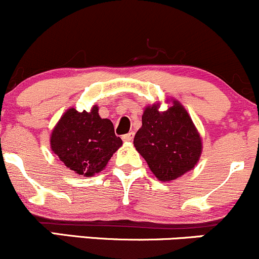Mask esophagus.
I'll return each mask as SVG.
<instances>
[{"label": "esophagus", "instance_id": "esophagus-1", "mask_svg": "<svg viewBox=\"0 0 259 259\" xmlns=\"http://www.w3.org/2000/svg\"><path fill=\"white\" fill-rule=\"evenodd\" d=\"M133 138H134V132H130L127 134L122 135V140L124 141H132Z\"/></svg>", "mask_w": 259, "mask_h": 259}]
</instances>
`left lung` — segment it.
<instances>
[{"label": "left lung", "mask_w": 259, "mask_h": 259, "mask_svg": "<svg viewBox=\"0 0 259 259\" xmlns=\"http://www.w3.org/2000/svg\"><path fill=\"white\" fill-rule=\"evenodd\" d=\"M159 104L146 107L134 146L160 181H171L192 170L202 151V141L186 109L178 100L166 111Z\"/></svg>", "instance_id": "8db88e82"}]
</instances>
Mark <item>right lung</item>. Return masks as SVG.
<instances>
[{"mask_svg": "<svg viewBox=\"0 0 259 259\" xmlns=\"http://www.w3.org/2000/svg\"><path fill=\"white\" fill-rule=\"evenodd\" d=\"M122 145L109 119H102L94 105L91 111L68 109L51 135L52 151L78 175L93 176L102 171Z\"/></svg>", "mask_w": 259, "mask_h": 259, "instance_id": "add662e5", "label": "right lung"}]
</instances>
